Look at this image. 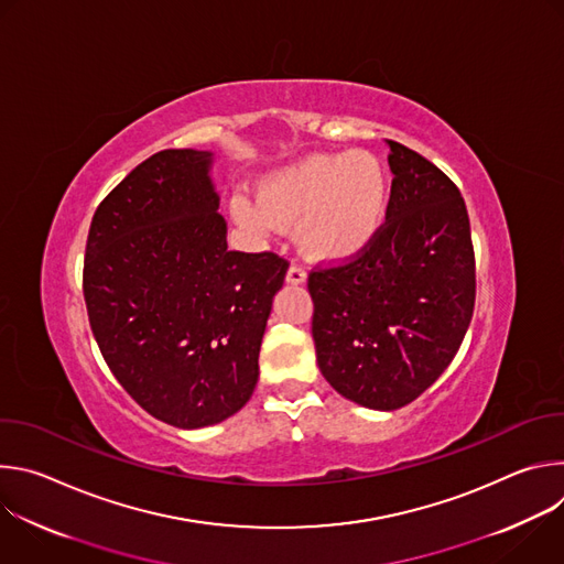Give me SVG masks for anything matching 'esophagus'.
Listing matches in <instances>:
<instances>
[{"label": "esophagus", "instance_id": "34e87169", "mask_svg": "<svg viewBox=\"0 0 564 564\" xmlns=\"http://www.w3.org/2000/svg\"><path fill=\"white\" fill-rule=\"evenodd\" d=\"M285 281H288L290 285H303V283L307 281V274H305L303 268L292 265V268L288 270V274H285Z\"/></svg>", "mask_w": 564, "mask_h": 564}]
</instances>
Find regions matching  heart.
I'll return each instance as SVG.
<instances>
[{
  "label": "heart",
  "mask_w": 564,
  "mask_h": 564,
  "mask_svg": "<svg viewBox=\"0 0 564 564\" xmlns=\"http://www.w3.org/2000/svg\"><path fill=\"white\" fill-rule=\"evenodd\" d=\"M388 172L368 151L314 153L270 174L259 200L236 194L234 216L259 231L296 225L305 257L324 263L355 259L370 248L388 214Z\"/></svg>",
  "instance_id": "heart-1"
}]
</instances>
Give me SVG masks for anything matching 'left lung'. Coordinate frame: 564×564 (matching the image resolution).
<instances>
[{"mask_svg":"<svg viewBox=\"0 0 564 564\" xmlns=\"http://www.w3.org/2000/svg\"><path fill=\"white\" fill-rule=\"evenodd\" d=\"M390 144L388 223L352 263L312 272L321 375L372 411L411 404L457 355L475 307L464 198L417 151Z\"/></svg>","mask_w":564,"mask_h":564,"instance_id":"1","label":"left lung"}]
</instances>
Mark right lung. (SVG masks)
Wrapping results in <instances>:
<instances>
[{"instance_id": "1", "label": "right lung", "mask_w": 564, "mask_h": 564, "mask_svg": "<svg viewBox=\"0 0 564 564\" xmlns=\"http://www.w3.org/2000/svg\"><path fill=\"white\" fill-rule=\"evenodd\" d=\"M214 153L165 149L96 209L85 301L100 352L155 420L214 426L243 409L288 261L227 250Z\"/></svg>"}]
</instances>
